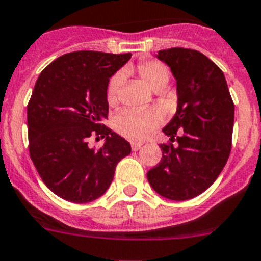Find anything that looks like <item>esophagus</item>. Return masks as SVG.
Here are the masks:
<instances>
[{
  "label": "esophagus",
  "instance_id": "esophagus-1",
  "mask_svg": "<svg viewBox=\"0 0 261 261\" xmlns=\"http://www.w3.org/2000/svg\"><path fill=\"white\" fill-rule=\"evenodd\" d=\"M130 146H132V150H135V152H136V150H139L140 148L143 146V144H141V143H132V144H130Z\"/></svg>",
  "mask_w": 261,
  "mask_h": 261
}]
</instances>
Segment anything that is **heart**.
Segmentation results:
<instances>
[{"mask_svg":"<svg viewBox=\"0 0 261 261\" xmlns=\"http://www.w3.org/2000/svg\"><path fill=\"white\" fill-rule=\"evenodd\" d=\"M136 73L139 74L146 87L153 92H161L169 83V69L165 64L156 60L140 62L136 66ZM122 74L117 73L112 77L107 89V100L111 105H115L118 98V89L121 87ZM160 124V117L150 111H137V109H124L118 112L113 118V125L120 135L130 140H143L153 132V129Z\"/></svg>","mask_w":261,"mask_h":261,"instance_id":"b5f03b06","label":"heart"}]
</instances>
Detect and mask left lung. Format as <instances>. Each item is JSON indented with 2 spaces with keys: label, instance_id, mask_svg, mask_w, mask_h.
Listing matches in <instances>:
<instances>
[{
  "label": "left lung",
  "instance_id": "left-lung-1",
  "mask_svg": "<svg viewBox=\"0 0 261 261\" xmlns=\"http://www.w3.org/2000/svg\"><path fill=\"white\" fill-rule=\"evenodd\" d=\"M176 80L177 111L163 132V159L148 173L150 187L163 197L182 201L215 182L231 153L234 105L221 69L193 49L160 50ZM173 141L178 145L173 147Z\"/></svg>",
  "mask_w": 261,
  "mask_h": 261
}]
</instances>
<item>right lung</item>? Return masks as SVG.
I'll use <instances>...</instances> for the list:
<instances>
[{"label":"right lung","instance_id":"add662e5","mask_svg":"<svg viewBox=\"0 0 261 261\" xmlns=\"http://www.w3.org/2000/svg\"><path fill=\"white\" fill-rule=\"evenodd\" d=\"M80 50L49 64L28 104L29 153L51 192L72 203H89L107 192L130 144L102 124L108 118L109 79L130 58ZM90 135L106 137L96 150Z\"/></svg>","mask_w":261,"mask_h":261}]
</instances>
